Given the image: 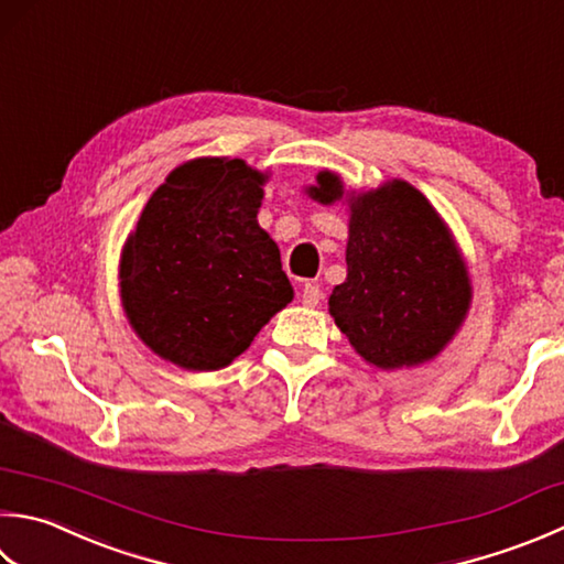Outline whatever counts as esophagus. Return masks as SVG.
I'll use <instances>...</instances> for the list:
<instances>
[{"mask_svg": "<svg viewBox=\"0 0 564 564\" xmlns=\"http://www.w3.org/2000/svg\"><path fill=\"white\" fill-rule=\"evenodd\" d=\"M319 289H317V283H305L303 285V293H301V303L305 305V307H315L317 303H319Z\"/></svg>", "mask_w": 564, "mask_h": 564, "instance_id": "34e87169", "label": "esophagus"}]
</instances>
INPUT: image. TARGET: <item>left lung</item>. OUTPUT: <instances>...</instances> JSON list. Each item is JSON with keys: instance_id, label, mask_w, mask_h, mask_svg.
<instances>
[{"instance_id": "obj_1", "label": "left lung", "mask_w": 564, "mask_h": 564, "mask_svg": "<svg viewBox=\"0 0 564 564\" xmlns=\"http://www.w3.org/2000/svg\"><path fill=\"white\" fill-rule=\"evenodd\" d=\"M305 193L319 205L347 200V279L329 315L371 367L391 371L435 359L465 323L471 279L455 237L427 197L401 178L367 193L319 171Z\"/></svg>"}]
</instances>
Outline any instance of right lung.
Segmentation results:
<instances>
[{"label":"right lung","mask_w":564,"mask_h":564,"mask_svg":"<svg viewBox=\"0 0 564 564\" xmlns=\"http://www.w3.org/2000/svg\"><path fill=\"white\" fill-rule=\"evenodd\" d=\"M267 181L241 159H193L143 205L121 249L119 295L153 355L187 371L225 369L293 301L257 219Z\"/></svg>","instance_id":"obj_1"}]
</instances>
